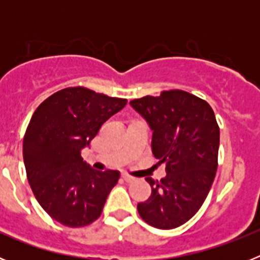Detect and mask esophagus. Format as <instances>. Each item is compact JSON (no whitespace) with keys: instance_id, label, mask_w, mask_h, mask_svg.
I'll return each mask as SVG.
<instances>
[{"instance_id":"esophagus-1","label":"esophagus","mask_w":260,"mask_h":260,"mask_svg":"<svg viewBox=\"0 0 260 260\" xmlns=\"http://www.w3.org/2000/svg\"><path fill=\"white\" fill-rule=\"evenodd\" d=\"M122 178H123V181H126V182H133V181L135 180L134 177L128 176V174H126V173H122Z\"/></svg>"}]
</instances>
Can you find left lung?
<instances>
[{
    "label": "left lung",
    "instance_id": "8db88e82",
    "mask_svg": "<svg viewBox=\"0 0 260 260\" xmlns=\"http://www.w3.org/2000/svg\"><path fill=\"white\" fill-rule=\"evenodd\" d=\"M152 130V153L167 176L151 177V197L138 204L147 224L174 229L189 221L204 203L217 171L220 128L212 108L195 95L171 89L130 102Z\"/></svg>",
    "mask_w": 260,
    "mask_h": 260
}]
</instances>
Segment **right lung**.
Listing matches in <instances>:
<instances>
[{
	"instance_id": "obj_1",
	"label": "right lung",
	"mask_w": 260,
	"mask_h": 260,
	"mask_svg": "<svg viewBox=\"0 0 260 260\" xmlns=\"http://www.w3.org/2000/svg\"><path fill=\"white\" fill-rule=\"evenodd\" d=\"M126 103L69 87L49 96L32 114L23 139L27 178L43 210L62 225L80 228L102 215L119 172L95 171L80 152Z\"/></svg>"
}]
</instances>
